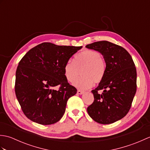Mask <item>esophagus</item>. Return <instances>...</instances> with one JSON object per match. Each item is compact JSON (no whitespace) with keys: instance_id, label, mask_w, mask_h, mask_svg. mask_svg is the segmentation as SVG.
I'll return each instance as SVG.
<instances>
[{"instance_id":"1","label":"esophagus","mask_w":150,"mask_h":150,"mask_svg":"<svg viewBox=\"0 0 150 150\" xmlns=\"http://www.w3.org/2000/svg\"><path fill=\"white\" fill-rule=\"evenodd\" d=\"M84 93V91H82V90H79L78 91H77V93L78 94H79V95H82V93Z\"/></svg>"}]
</instances>
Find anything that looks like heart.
<instances>
[{
	"label": "heart",
	"instance_id": "obj_1",
	"mask_svg": "<svg viewBox=\"0 0 150 150\" xmlns=\"http://www.w3.org/2000/svg\"><path fill=\"white\" fill-rule=\"evenodd\" d=\"M82 77L76 81V87L87 90L95 84L99 83L103 80L106 71V62L104 58L97 51L84 50L77 54L74 61L69 60L64 68V76L69 82H75L80 75Z\"/></svg>",
	"mask_w": 150,
	"mask_h": 150
}]
</instances>
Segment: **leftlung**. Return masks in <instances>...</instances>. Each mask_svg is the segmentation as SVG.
<instances>
[{
    "mask_svg": "<svg viewBox=\"0 0 150 150\" xmlns=\"http://www.w3.org/2000/svg\"><path fill=\"white\" fill-rule=\"evenodd\" d=\"M86 47L99 52L106 62L104 78L92 90L94 101L87 108L92 119L108 124L122 119L132 106L137 90V71L132 56L119 45L106 40ZM103 91L100 94L99 91Z\"/></svg>",
    "mask_w": 150,
    "mask_h": 150,
    "instance_id": "1",
    "label": "left lung"
}]
</instances>
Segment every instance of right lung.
<instances>
[{"label": "right lung", "mask_w": 150, "mask_h": 150, "mask_svg": "<svg viewBox=\"0 0 150 150\" xmlns=\"http://www.w3.org/2000/svg\"><path fill=\"white\" fill-rule=\"evenodd\" d=\"M82 46L43 42L31 49L18 63L15 91L21 109L30 120L42 125L58 122L68 98L77 93L64 76L66 62ZM58 86V90L55 87Z\"/></svg>", "instance_id": "obj_1"}]
</instances>
